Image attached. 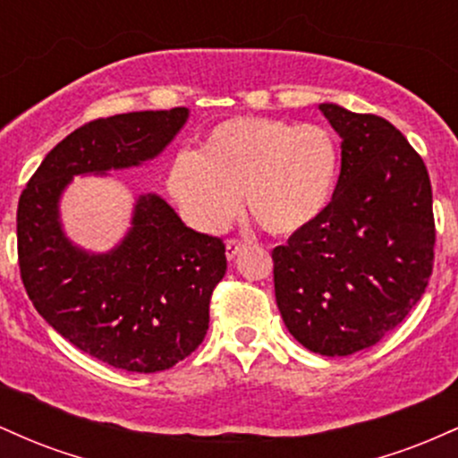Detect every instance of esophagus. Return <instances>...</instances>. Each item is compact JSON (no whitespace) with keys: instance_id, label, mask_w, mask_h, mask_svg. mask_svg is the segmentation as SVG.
Masks as SVG:
<instances>
[{"instance_id":"1","label":"esophagus","mask_w":458,"mask_h":458,"mask_svg":"<svg viewBox=\"0 0 458 458\" xmlns=\"http://www.w3.org/2000/svg\"><path fill=\"white\" fill-rule=\"evenodd\" d=\"M245 243L241 239H228L225 241V259L228 260H234L236 254L241 251V247H243Z\"/></svg>"}]
</instances>
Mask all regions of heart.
I'll return each mask as SVG.
<instances>
[{"mask_svg": "<svg viewBox=\"0 0 458 458\" xmlns=\"http://www.w3.org/2000/svg\"><path fill=\"white\" fill-rule=\"evenodd\" d=\"M340 174V146L318 124L284 120H225L204 140L198 155L181 152L167 174V189L198 228H224L239 211L273 236H291L312 225L327 208Z\"/></svg>", "mask_w": 458, "mask_h": 458, "instance_id": "heart-1", "label": "heart"}]
</instances>
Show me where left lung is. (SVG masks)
I'll return each mask as SVG.
<instances>
[{
	"mask_svg": "<svg viewBox=\"0 0 458 458\" xmlns=\"http://www.w3.org/2000/svg\"><path fill=\"white\" fill-rule=\"evenodd\" d=\"M318 109L343 138L338 185L317 222L273 250V284L293 338L343 357L379 343L427 291L433 191L422 157L386 118Z\"/></svg>",
	"mask_w": 458,
	"mask_h": 458,
	"instance_id": "obj_1",
	"label": "left lung"
}]
</instances>
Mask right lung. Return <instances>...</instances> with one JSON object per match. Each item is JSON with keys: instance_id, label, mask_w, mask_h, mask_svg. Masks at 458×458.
Wrapping results in <instances>:
<instances>
[{"instance_id": "right-lung-1", "label": "right lung", "mask_w": 458, "mask_h": 458, "mask_svg": "<svg viewBox=\"0 0 458 458\" xmlns=\"http://www.w3.org/2000/svg\"><path fill=\"white\" fill-rule=\"evenodd\" d=\"M187 118V107H174L92 120L45 157L19 198V269L34 308L79 351L129 372L167 370L202 344L225 245L146 193L127 236L92 254L62 230L60 198L72 176L155 159Z\"/></svg>"}]
</instances>
